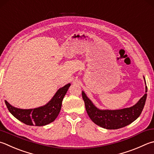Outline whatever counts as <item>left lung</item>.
I'll use <instances>...</instances> for the list:
<instances>
[{
	"label": "left lung",
	"instance_id": "1",
	"mask_svg": "<svg viewBox=\"0 0 154 154\" xmlns=\"http://www.w3.org/2000/svg\"><path fill=\"white\" fill-rule=\"evenodd\" d=\"M144 80L145 78L143 77ZM146 82V80H145ZM147 88L146 86V92ZM86 112L93 122L106 129H117L131 124L140 117L146 103L147 94H145L134 105L117 110L100 109L97 108L85 92H82Z\"/></svg>",
	"mask_w": 154,
	"mask_h": 154
}]
</instances>
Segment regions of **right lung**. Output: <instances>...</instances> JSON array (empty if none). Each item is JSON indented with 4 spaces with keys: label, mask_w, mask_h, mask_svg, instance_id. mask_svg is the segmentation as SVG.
Instances as JSON below:
<instances>
[{
    "label": "right lung",
    "mask_w": 154,
    "mask_h": 154,
    "mask_svg": "<svg viewBox=\"0 0 154 154\" xmlns=\"http://www.w3.org/2000/svg\"><path fill=\"white\" fill-rule=\"evenodd\" d=\"M70 83L59 88L51 99L45 105L35 109H22L14 107L5 100L9 112L19 121L27 125L44 126L54 121L62 108L63 98Z\"/></svg>",
    "instance_id": "right-lung-1"
}]
</instances>
